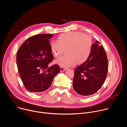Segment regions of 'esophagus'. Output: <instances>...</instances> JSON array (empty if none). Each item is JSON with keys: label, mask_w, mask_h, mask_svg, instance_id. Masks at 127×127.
<instances>
[{"label": "esophagus", "mask_w": 127, "mask_h": 127, "mask_svg": "<svg viewBox=\"0 0 127 127\" xmlns=\"http://www.w3.org/2000/svg\"><path fill=\"white\" fill-rule=\"evenodd\" d=\"M66 70H67V68H66L63 67H62V66L60 67V71H61V72L64 71H65Z\"/></svg>", "instance_id": "1"}]
</instances>
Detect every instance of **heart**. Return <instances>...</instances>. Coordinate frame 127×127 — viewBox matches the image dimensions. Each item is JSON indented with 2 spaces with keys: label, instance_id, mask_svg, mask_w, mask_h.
Instances as JSON below:
<instances>
[{
  "label": "heart",
  "instance_id": "b5f03b06",
  "mask_svg": "<svg viewBox=\"0 0 127 127\" xmlns=\"http://www.w3.org/2000/svg\"><path fill=\"white\" fill-rule=\"evenodd\" d=\"M93 46L91 36L79 32H71L60 34L57 42L51 43L50 48L53 55L56 58L66 50V54L57 59L55 63L60 66H69L85 62L91 54Z\"/></svg>",
  "mask_w": 127,
  "mask_h": 127
}]
</instances>
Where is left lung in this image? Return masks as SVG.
I'll return each mask as SVG.
<instances>
[{
	"instance_id": "8db88e82",
	"label": "left lung",
	"mask_w": 127,
	"mask_h": 127,
	"mask_svg": "<svg viewBox=\"0 0 127 127\" xmlns=\"http://www.w3.org/2000/svg\"><path fill=\"white\" fill-rule=\"evenodd\" d=\"M107 71L106 52L100 43L96 41L88 59L75 69L73 81L74 90L83 96L95 94L102 86Z\"/></svg>"
}]
</instances>
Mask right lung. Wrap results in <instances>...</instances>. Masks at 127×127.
Wrapping results in <instances>:
<instances>
[{
    "instance_id": "obj_1",
    "label": "right lung",
    "mask_w": 127,
    "mask_h": 127,
    "mask_svg": "<svg viewBox=\"0 0 127 127\" xmlns=\"http://www.w3.org/2000/svg\"><path fill=\"white\" fill-rule=\"evenodd\" d=\"M53 34L32 36L20 46L16 54L20 76L28 91L39 93L48 89L55 76L60 72L58 65L48 67L53 60L49 39Z\"/></svg>"
}]
</instances>
